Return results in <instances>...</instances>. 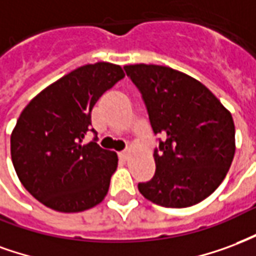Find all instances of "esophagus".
Returning a JSON list of instances; mask_svg holds the SVG:
<instances>
[{"mask_svg": "<svg viewBox=\"0 0 256 256\" xmlns=\"http://www.w3.org/2000/svg\"><path fill=\"white\" fill-rule=\"evenodd\" d=\"M118 156H120L121 160H126H126H128V156H130V154H128V151L126 150V151H121Z\"/></svg>", "mask_w": 256, "mask_h": 256, "instance_id": "1", "label": "esophagus"}]
</instances>
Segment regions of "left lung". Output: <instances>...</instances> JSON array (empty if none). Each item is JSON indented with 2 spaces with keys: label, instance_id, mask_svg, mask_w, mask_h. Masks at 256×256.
I'll return each mask as SVG.
<instances>
[{
  "label": "left lung",
  "instance_id": "1",
  "mask_svg": "<svg viewBox=\"0 0 256 256\" xmlns=\"http://www.w3.org/2000/svg\"><path fill=\"white\" fill-rule=\"evenodd\" d=\"M140 91L158 139L156 174L139 182L143 196L164 207L202 202L222 182L234 156V124L206 86L162 65H126Z\"/></svg>",
  "mask_w": 256,
  "mask_h": 256
}]
</instances>
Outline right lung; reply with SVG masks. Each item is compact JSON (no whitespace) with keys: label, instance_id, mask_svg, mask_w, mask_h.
Instances as JSON below:
<instances>
[{"label":"right lung","instance_id":"right-lung-1","mask_svg":"<svg viewBox=\"0 0 256 256\" xmlns=\"http://www.w3.org/2000/svg\"><path fill=\"white\" fill-rule=\"evenodd\" d=\"M120 65H83L39 92L24 108L10 136V156L24 188L61 212H84L104 200L117 154L82 144L91 110L105 91L124 78Z\"/></svg>","mask_w":256,"mask_h":256}]
</instances>
